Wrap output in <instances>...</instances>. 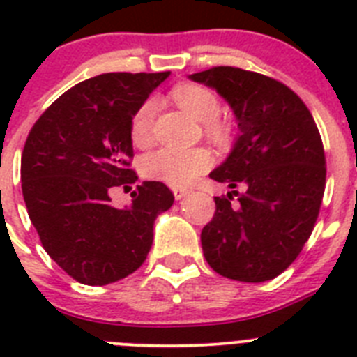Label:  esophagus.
<instances>
[{
    "mask_svg": "<svg viewBox=\"0 0 357 357\" xmlns=\"http://www.w3.org/2000/svg\"><path fill=\"white\" fill-rule=\"evenodd\" d=\"M189 193H191V191L185 188H173V197H175V200H182V198L188 197Z\"/></svg>",
    "mask_w": 357,
    "mask_h": 357,
    "instance_id": "obj_1",
    "label": "esophagus"
}]
</instances>
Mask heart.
Masks as SVG:
<instances>
[{
  "instance_id": "b5f03b06",
  "label": "heart",
  "mask_w": 357,
  "mask_h": 357,
  "mask_svg": "<svg viewBox=\"0 0 357 357\" xmlns=\"http://www.w3.org/2000/svg\"><path fill=\"white\" fill-rule=\"evenodd\" d=\"M176 105L202 123H207V128L213 135L220 134V127L214 119L220 116V100L216 93L206 85L181 84L172 93ZM157 102L153 98L146 100L135 110L130 121V137L137 146L150 144L153 135V119H155ZM213 155L206 148H173L162 146L143 157L141 169L143 175L151 181L164 182L175 188L193 184L198 176L209 169Z\"/></svg>"
}]
</instances>
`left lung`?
Returning a JSON list of instances; mask_svg holds the SVG:
<instances>
[{"mask_svg": "<svg viewBox=\"0 0 357 357\" xmlns=\"http://www.w3.org/2000/svg\"><path fill=\"white\" fill-rule=\"evenodd\" d=\"M216 91L238 123L229 157L209 173L232 191L214 198L202 250L214 272L241 282L282 273L313 232L326 189V153L313 116L284 84L230 66L189 75ZM245 188L239 195L234 189ZM238 197L236 208L231 195Z\"/></svg>", "mask_w": 357, "mask_h": 357, "instance_id": "1", "label": "left lung"}]
</instances>
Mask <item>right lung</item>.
Returning a JSON list of instances; mask_svg holds the SVG:
<instances>
[{
    "instance_id": "add662e5",
    "label": "right lung",
    "mask_w": 357,
    "mask_h": 357,
    "mask_svg": "<svg viewBox=\"0 0 357 357\" xmlns=\"http://www.w3.org/2000/svg\"><path fill=\"white\" fill-rule=\"evenodd\" d=\"M166 73H105L62 94L36 121L21 157L28 216L44 250L73 279L105 286L146 259L157 216L173 206L162 182H143L130 206L110 191L137 175L130 121Z\"/></svg>"
}]
</instances>
